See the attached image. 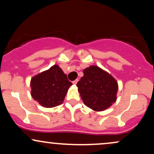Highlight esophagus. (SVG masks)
Segmentation results:
<instances>
[{
  "label": "esophagus",
  "mask_w": 154,
  "mask_h": 154,
  "mask_svg": "<svg viewBox=\"0 0 154 154\" xmlns=\"http://www.w3.org/2000/svg\"><path fill=\"white\" fill-rule=\"evenodd\" d=\"M77 82H78V79H75V81H73V82H72V83H73L74 85H76L77 83Z\"/></svg>",
  "instance_id": "1"
}]
</instances>
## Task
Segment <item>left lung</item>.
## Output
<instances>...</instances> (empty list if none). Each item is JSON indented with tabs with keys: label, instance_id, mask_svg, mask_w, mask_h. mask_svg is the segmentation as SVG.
I'll use <instances>...</instances> for the list:
<instances>
[{
	"label": "left lung",
	"instance_id": "1",
	"mask_svg": "<svg viewBox=\"0 0 154 154\" xmlns=\"http://www.w3.org/2000/svg\"><path fill=\"white\" fill-rule=\"evenodd\" d=\"M83 73L77 86L85 105L95 111H102L115 103L118 83L112 75L94 65L85 69Z\"/></svg>",
	"mask_w": 154,
	"mask_h": 154
}]
</instances>
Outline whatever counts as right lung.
I'll use <instances>...</instances> for the list:
<instances>
[{"label":"right lung","instance_id":"right-lung-1","mask_svg":"<svg viewBox=\"0 0 154 154\" xmlns=\"http://www.w3.org/2000/svg\"><path fill=\"white\" fill-rule=\"evenodd\" d=\"M72 85L66 74L59 65L55 64L32 77L31 95L42 106L53 108L63 103Z\"/></svg>","mask_w":154,"mask_h":154}]
</instances>
